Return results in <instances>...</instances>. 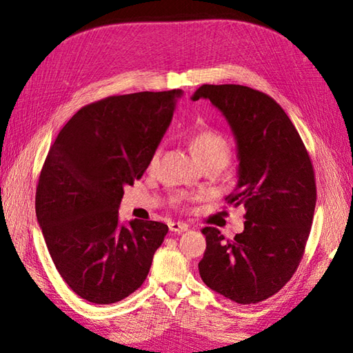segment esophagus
<instances>
[{
	"label": "esophagus",
	"instance_id": "obj_1",
	"mask_svg": "<svg viewBox=\"0 0 353 353\" xmlns=\"http://www.w3.org/2000/svg\"><path fill=\"white\" fill-rule=\"evenodd\" d=\"M168 228L171 232H174V234H182V232L188 230V224L181 223V221H171L168 224Z\"/></svg>",
	"mask_w": 353,
	"mask_h": 353
}]
</instances>
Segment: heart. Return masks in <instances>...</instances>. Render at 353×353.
<instances>
[{"label": "heart", "mask_w": 353, "mask_h": 353, "mask_svg": "<svg viewBox=\"0 0 353 353\" xmlns=\"http://www.w3.org/2000/svg\"><path fill=\"white\" fill-rule=\"evenodd\" d=\"M190 147L194 157H196L201 165H206L211 162H220L223 165H226V162L230 157V150H232L229 139L224 137L223 133L216 132L214 129H203L192 133L190 138ZM159 154H161V150L157 148L153 153L152 159H150V167H154L157 163Z\"/></svg>", "instance_id": "1"}]
</instances>
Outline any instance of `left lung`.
<instances>
[{"label": "left lung", "mask_w": 353, "mask_h": 353, "mask_svg": "<svg viewBox=\"0 0 353 353\" xmlns=\"http://www.w3.org/2000/svg\"><path fill=\"white\" fill-rule=\"evenodd\" d=\"M206 99L228 119L236 141L238 183L228 205L245 209V226L234 239L205 228L199 262L209 288L250 305L276 294L297 270L317 201L311 157L301 134L272 97L241 85H203Z\"/></svg>", "instance_id": "obj_1"}]
</instances>
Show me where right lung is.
Returning a JSON list of instances; mask_svg holds the SVG:
<instances>
[{
    "label": "right lung",
    "instance_id": "1",
    "mask_svg": "<svg viewBox=\"0 0 353 353\" xmlns=\"http://www.w3.org/2000/svg\"><path fill=\"white\" fill-rule=\"evenodd\" d=\"M181 89L114 95L81 108L50 147L36 216L59 274L97 305L123 301L152 267L168 226L119 224L124 186L142 177L167 132Z\"/></svg>",
    "mask_w": 353,
    "mask_h": 353
}]
</instances>
